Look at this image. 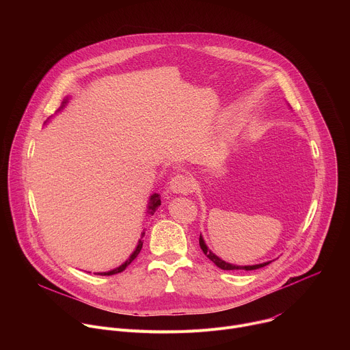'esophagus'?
Listing matches in <instances>:
<instances>
[{"label":"esophagus","instance_id":"esophagus-1","mask_svg":"<svg viewBox=\"0 0 350 350\" xmlns=\"http://www.w3.org/2000/svg\"><path fill=\"white\" fill-rule=\"evenodd\" d=\"M169 189L173 193H188L192 189V183L185 174H176L169 183Z\"/></svg>","mask_w":350,"mask_h":350}]
</instances>
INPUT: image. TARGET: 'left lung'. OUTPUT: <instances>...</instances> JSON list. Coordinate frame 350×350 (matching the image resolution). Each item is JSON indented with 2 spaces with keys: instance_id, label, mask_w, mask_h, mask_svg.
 <instances>
[{
  "instance_id": "obj_1",
  "label": "left lung",
  "mask_w": 350,
  "mask_h": 350,
  "mask_svg": "<svg viewBox=\"0 0 350 350\" xmlns=\"http://www.w3.org/2000/svg\"><path fill=\"white\" fill-rule=\"evenodd\" d=\"M199 246H201V249L204 251V254L217 266V267H220L221 270H256V269H260V267H265V266H267L269 263H271V262H266V263H260V265H254V266H235V265H231V263H227V262H224V260H221L220 258H217L211 249L206 246V243H205V241H204V238H202V235H199Z\"/></svg>"
}]
</instances>
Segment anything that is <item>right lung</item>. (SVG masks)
Wrapping results in <instances>:
<instances>
[{"instance_id":"1","label":"right lung","mask_w":350,"mask_h":350,"mask_svg":"<svg viewBox=\"0 0 350 350\" xmlns=\"http://www.w3.org/2000/svg\"><path fill=\"white\" fill-rule=\"evenodd\" d=\"M68 103V99H65V101L62 103V107L61 108H64L65 107V104ZM161 206V198H159V195L158 193H154V195H151V198H149V205H148V213H151V215H154L155 212H157V209ZM145 235V232H142L141 234V238H139V241H138V245H137V247H135V251L131 254V256L122 265V266H119V267H116L115 270H111V271H107V273H98L99 275H113V274H118V273H122V271H124L126 270V267L138 256V254H139V251H141V247H142V242H144V239H142V237ZM96 274V273H95Z\"/></svg>"}]
</instances>
